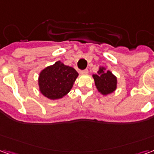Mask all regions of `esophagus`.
I'll use <instances>...</instances> for the list:
<instances>
[{
    "instance_id": "obj_1",
    "label": "esophagus",
    "mask_w": 154,
    "mask_h": 154,
    "mask_svg": "<svg viewBox=\"0 0 154 154\" xmlns=\"http://www.w3.org/2000/svg\"><path fill=\"white\" fill-rule=\"evenodd\" d=\"M80 73L81 74H87L88 73V70H87V69H85V70L80 71Z\"/></svg>"
}]
</instances>
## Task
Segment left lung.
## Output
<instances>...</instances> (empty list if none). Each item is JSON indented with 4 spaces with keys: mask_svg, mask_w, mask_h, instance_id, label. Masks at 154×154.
Returning a JSON list of instances; mask_svg holds the SVG:
<instances>
[{
    "mask_svg": "<svg viewBox=\"0 0 154 154\" xmlns=\"http://www.w3.org/2000/svg\"><path fill=\"white\" fill-rule=\"evenodd\" d=\"M96 87L103 95H107L116 89V77L110 71H106L105 67H100L98 73L93 75Z\"/></svg>",
    "mask_w": 154,
    "mask_h": 154,
    "instance_id": "obj_1",
    "label": "left lung"
}]
</instances>
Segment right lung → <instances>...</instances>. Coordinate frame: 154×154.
Here are the masks:
<instances>
[{"label": "right lung", "instance_id": "add662e5", "mask_svg": "<svg viewBox=\"0 0 154 154\" xmlns=\"http://www.w3.org/2000/svg\"><path fill=\"white\" fill-rule=\"evenodd\" d=\"M77 76L73 67L57 62L40 72L38 85L41 93L52 100L60 99L70 91Z\"/></svg>", "mask_w": 154, "mask_h": 154}]
</instances>
